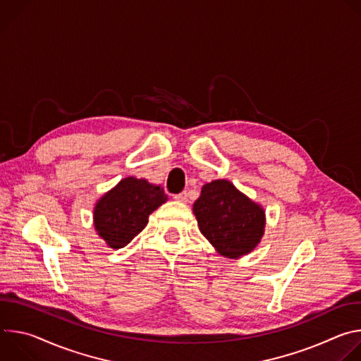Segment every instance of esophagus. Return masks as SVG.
Wrapping results in <instances>:
<instances>
[{
  "label": "esophagus",
  "instance_id": "34e87169",
  "mask_svg": "<svg viewBox=\"0 0 361 361\" xmlns=\"http://www.w3.org/2000/svg\"><path fill=\"white\" fill-rule=\"evenodd\" d=\"M174 200H177L180 202H187L188 201V192L187 191H181L180 194L174 195Z\"/></svg>",
  "mask_w": 361,
  "mask_h": 361
}]
</instances>
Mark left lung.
<instances>
[{"instance_id":"1","label":"left lung","mask_w":361,"mask_h":361,"mask_svg":"<svg viewBox=\"0 0 361 361\" xmlns=\"http://www.w3.org/2000/svg\"><path fill=\"white\" fill-rule=\"evenodd\" d=\"M201 234L230 259L245 255L264 235L266 212L227 180H214L201 188L192 205Z\"/></svg>"}]
</instances>
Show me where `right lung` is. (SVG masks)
Listing matches in <instances>:
<instances>
[{"label":"right lung","mask_w":361,"mask_h":361,"mask_svg":"<svg viewBox=\"0 0 361 361\" xmlns=\"http://www.w3.org/2000/svg\"><path fill=\"white\" fill-rule=\"evenodd\" d=\"M167 200L160 185L127 177L97 201L94 227L109 247L123 248L142 231L148 216Z\"/></svg>","instance_id":"obj_1"}]
</instances>
